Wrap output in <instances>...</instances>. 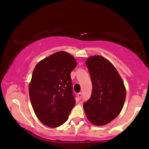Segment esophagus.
Masks as SVG:
<instances>
[{
  "label": "esophagus",
  "instance_id": "obj_1",
  "mask_svg": "<svg viewBox=\"0 0 149 149\" xmlns=\"http://www.w3.org/2000/svg\"><path fill=\"white\" fill-rule=\"evenodd\" d=\"M77 97H78V99H81V98L82 97V93H79L77 94Z\"/></svg>",
  "mask_w": 149,
  "mask_h": 149
}]
</instances>
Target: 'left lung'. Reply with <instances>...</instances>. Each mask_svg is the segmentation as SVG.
Returning a JSON list of instances; mask_svg holds the SVG:
<instances>
[{
	"mask_svg": "<svg viewBox=\"0 0 149 149\" xmlns=\"http://www.w3.org/2000/svg\"><path fill=\"white\" fill-rule=\"evenodd\" d=\"M93 84L91 97L84 104L88 120L104 125L115 119L124 104L126 89L119 73L109 60L100 55L85 61Z\"/></svg>",
	"mask_w": 149,
	"mask_h": 149,
	"instance_id": "obj_1",
	"label": "left lung"
}]
</instances>
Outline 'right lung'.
I'll return each instance as SVG.
<instances>
[{
  "label": "right lung",
  "mask_w": 149,
  "mask_h": 149,
  "mask_svg": "<svg viewBox=\"0 0 149 149\" xmlns=\"http://www.w3.org/2000/svg\"><path fill=\"white\" fill-rule=\"evenodd\" d=\"M77 63L72 55L58 51L37 63L29 85V99L40 122L49 127L66 122L75 104L70 74Z\"/></svg>",
  "instance_id": "right-lung-1"
}]
</instances>
